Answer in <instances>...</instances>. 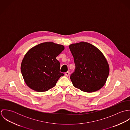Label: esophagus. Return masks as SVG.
Segmentation results:
<instances>
[{
    "mask_svg": "<svg viewBox=\"0 0 130 130\" xmlns=\"http://www.w3.org/2000/svg\"><path fill=\"white\" fill-rule=\"evenodd\" d=\"M70 74V72H67L66 73H65V75L67 76H68Z\"/></svg>",
    "mask_w": 130,
    "mask_h": 130,
    "instance_id": "obj_1",
    "label": "esophagus"
}]
</instances>
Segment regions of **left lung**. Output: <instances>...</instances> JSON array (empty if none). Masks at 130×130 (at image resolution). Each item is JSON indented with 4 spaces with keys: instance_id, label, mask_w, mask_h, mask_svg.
<instances>
[{
    "instance_id": "left-lung-1",
    "label": "left lung",
    "mask_w": 130,
    "mask_h": 130,
    "mask_svg": "<svg viewBox=\"0 0 130 130\" xmlns=\"http://www.w3.org/2000/svg\"><path fill=\"white\" fill-rule=\"evenodd\" d=\"M69 48L75 66L70 75L73 86L87 93L101 89L109 74V66L102 53L86 42L72 44Z\"/></svg>"
}]
</instances>
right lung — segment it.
Listing matches in <instances>:
<instances>
[{"instance_id": "add662e5", "label": "right lung", "mask_w": 130, "mask_h": 130, "mask_svg": "<svg viewBox=\"0 0 130 130\" xmlns=\"http://www.w3.org/2000/svg\"><path fill=\"white\" fill-rule=\"evenodd\" d=\"M64 49L52 42L39 44L29 50L21 64V72L28 87L38 92L53 88L60 76V63L56 58Z\"/></svg>"}]
</instances>
